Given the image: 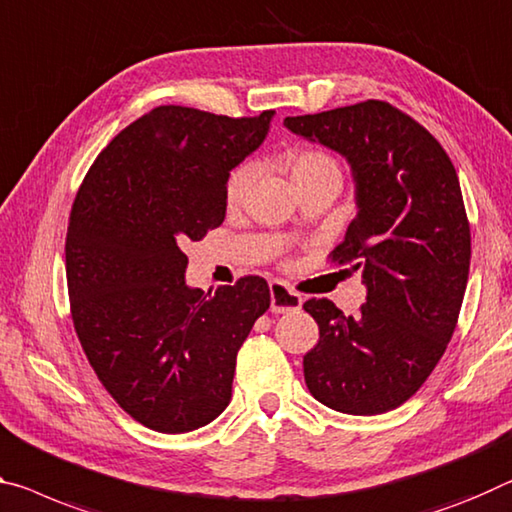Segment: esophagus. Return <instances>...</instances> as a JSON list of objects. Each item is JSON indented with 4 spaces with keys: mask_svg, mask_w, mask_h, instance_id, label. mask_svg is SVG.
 <instances>
[{
    "mask_svg": "<svg viewBox=\"0 0 512 512\" xmlns=\"http://www.w3.org/2000/svg\"><path fill=\"white\" fill-rule=\"evenodd\" d=\"M303 305V298L296 291H291L285 282L273 280L271 282V310L275 314H285V312H296Z\"/></svg>",
    "mask_w": 512,
    "mask_h": 512,
    "instance_id": "obj_1",
    "label": "esophagus"
}]
</instances>
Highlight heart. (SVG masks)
Instances as JSON below:
<instances>
[{
	"instance_id": "heart-1",
	"label": "heart",
	"mask_w": 512,
	"mask_h": 512,
	"mask_svg": "<svg viewBox=\"0 0 512 512\" xmlns=\"http://www.w3.org/2000/svg\"><path fill=\"white\" fill-rule=\"evenodd\" d=\"M287 168L294 184L298 186L305 180H314V177H339L342 180V168L328 152L316 148H300L287 154ZM253 182V168L239 166L234 168L225 184V200L230 205H239L246 196L248 186Z\"/></svg>"
}]
</instances>
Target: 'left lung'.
Wrapping results in <instances>:
<instances>
[{
	"mask_svg": "<svg viewBox=\"0 0 512 512\" xmlns=\"http://www.w3.org/2000/svg\"><path fill=\"white\" fill-rule=\"evenodd\" d=\"M285 127L351 166L358 214L332 259L362 269L367 287L358 319L328 298L303 305L319 323L307 389L346 415L394 410L440 362L465 296L472 239L456 168L428 129L380 100Z\"/></svg>",
	"mask_w": 512,
	"mask_h": 512,
	"instance_id": "1",
	"label": "left lung"
}]
</instances>
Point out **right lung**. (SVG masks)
<instances>
[{"label": "right lung", "mask_w": 512, "mask_h": 512, "mask_svg": "<svg viewBox=\"0 0 512 512\" xmlns=\"http://www.w3.org/2000/svg\"><path fill=\"white\" fill-rule=\"evenodd\" d=\"M273 116L157 107L79 186L66 237L72 321L107 392L152 431L189 433L221 415L239 348L271 305L255 275L207 294L189 287L182 246L223 223L230 170L264 143Z\"/></svg>", "instance_id": "obj_1"}]
</instances>
